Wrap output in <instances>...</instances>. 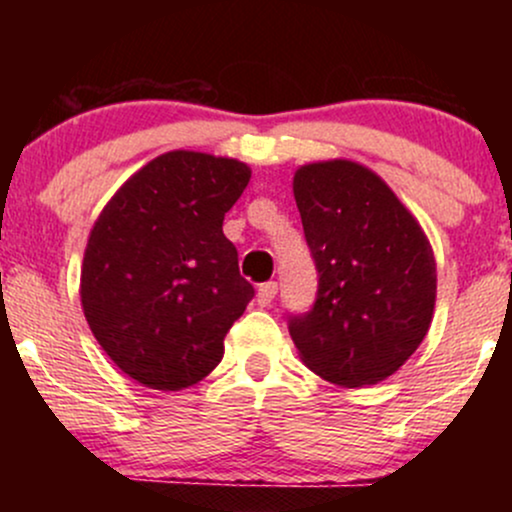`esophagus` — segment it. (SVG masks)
Listing matches in <instances>:
<instances>
[{"label":"esophagus","instance_id":"1","mask_svg":"<svg viewBox=\"0 0 512 512\" xmlns=\"http://www.w3.org/2000/svg\"><path fill=\"white\" fill-rule=\"evenodd\" d=\"M276 289H279V286H276V281H267V284H260V289H257V305H269L274 301V296H276Z\"/></svg>","mask_w":512,"mask_h":512}]
</instances>
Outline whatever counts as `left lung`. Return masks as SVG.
I'll use <instances>...</instances> for the list:
<instances>
[{
  "label": "left lung",
  "mask_w": 512,
  "mask_h": 512,
  "mask_svg": "<svg viewBox=\"0 0 512 512\" xmlns=\"http://www.w3.org/2000/svg\"><path fill=\"white\" fill-rule=\"evenodd\" d=\"M293 197L320 274L313 310L291 317L298 356L327 383L378 385L431 327V243L390 185L349 158L305 163Z\"/></svg>",
  "instance_id": "1"
}]
</instances>
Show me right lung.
I'll use <instances>...</instances> for the list:
<instances>
[{"mask_svg": "<svg viewBox=\"0 0 512 512\" xmlns=\"http://www.w3.org/2000/svg\"><path fill=\"white\" fill-rule=\"evenodd\" d=\"M250 175L238 158L168 151L122 182L93 223L81 308L110 361L144 387L207 378L255 296L223 236Z\"/></svg>", "mask_w": 512, "mask_h": 512, "instance_id": "obj_1", "label": "right lung"}]
</instances>
